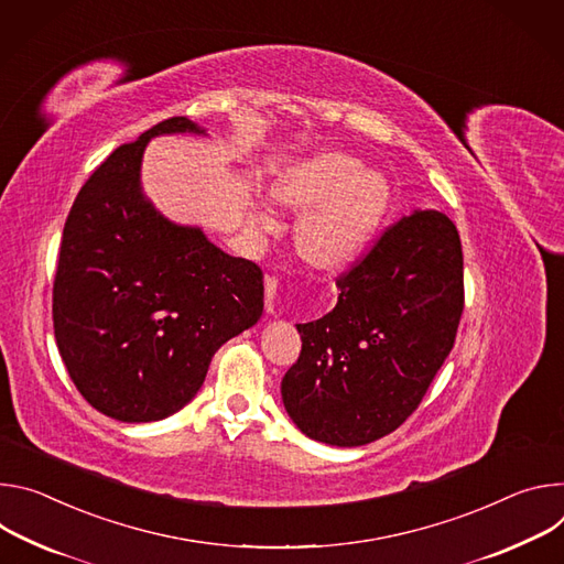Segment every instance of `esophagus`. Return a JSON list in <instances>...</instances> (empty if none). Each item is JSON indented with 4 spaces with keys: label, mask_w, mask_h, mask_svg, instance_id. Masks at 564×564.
<instances>
[{
    "label": "esophagus",
    "mask_w": 564,
    "mask_h": 564,
    "mask_svg": "<svg viewBox=\"0 0 564 564\" xmlns=\"http://www.w3.org/2000/svg\"><path fill=\"white\" fill-rule=\"evenodd\" d=\"M264 295H267V311L275 308V295H278V278L275 275H267L264 280Z\"/></svg>",
    "instance_id": "esophagus-1"
}]
</instances>
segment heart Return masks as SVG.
Here are the masks:
<instances>
[{"instance_id":"heart-1","label":"heart","mask_w":564,"mask_h":564,"mask_svg":"<svg viewBox=\"0 0 564 564\" xmlns=\"http://www.w3.org/2000/svg\"><path fill=\"white\" fill-rule=\"evenodd\" d=\"M275 195L297 213V248L306 262L340 269L365 253L377 237L388 208L390 183L383 174L365 170L362 161L345 152H318L291 165L275 183ZM264 230L278 228L273 210L262 208Z\"/></svg>"}]
</instances>
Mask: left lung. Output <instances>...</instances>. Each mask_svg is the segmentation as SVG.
Masks as SVG:
<instances>
[{
    "instance_id": "8db88e82",
    "label": "left lung",
    "mask_w": 564,
    "mask_h": 564,
    "mask_svg": "<svg viewBox=\"0 0 564 564\" xmlns=\"http://www.w3.org/2000/svg\"><path fill=\"white\" fill-rule=\"evenodd\" d=\"M336 284L334 311L297 325L302 349L282 401L311 440L351 448L397 430L451 354L464 311L459 232L444 213L416 210Z\"/></svg>"
}]
</instances>
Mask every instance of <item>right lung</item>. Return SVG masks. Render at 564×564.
I'll list each match as a JSON object with an SVG mask.
<instances>
[{"label": "right lung", "mask_w": 564, "mask_h": 564, "mask_svg": "<svg viewBox=\"0 0 564 564\" xmlns=\"http://www.w3.org/2000/svg\"><path fill=\"white\" fill-rule=\"evenodd\" d=\"M195 132L161 120L116 148L85 181L62 230L53 329L78 392L98 412L159 421L204 386L215 351L264 311V273L176 226L145 202L139 172L148 141Z\"/></svg>", "instance_id": "1"}]
</instances>
